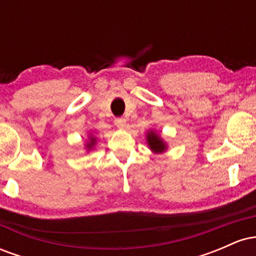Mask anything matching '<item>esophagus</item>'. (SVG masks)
I'll return each instance as SVG.
<instances>
[{
	"instance_id": "34e87169",
	"label": "esophagus",
	"mask_w": 256,
	"mask_h": 256,
	"mask_svg": "<svg viewBox=\"0 0 256 256\" xmlns=\"http://www.w3.org/2000/svg\"><path fill=\"white\" fill-rule=\"evenodd\" d=\"M114 124H116V128H122L126 124V119L122 118V116H120V118H116V120H114Z\"/></svg>"
}]
</instances>
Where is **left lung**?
Masks as SVG:
<instances>
[{"label": "left lung", "mask_w": 256, "mask_h": 256, "mask_svg": "<svg viewBox=\"0 0 256 256\" xmlns=\"http://www.w3.org/2000/svg\"><path fill=\"white\" fill-rule=\"evenodd\" d=\"M146 140H148L149 146H150L152 150L161 152L166 149V146L165 143H164V140H161L155 132H150V134H148V136H146Z\"/></svg>", "instance_id": "obj_1"}]
</instances>
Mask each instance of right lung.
Instances as JSON below:
<instances>
[{
  "label": "right lung",
  "mask_w": 256,
  "mask_h": 256,
  "mask_svg": "<svg viewBox=\"0 0 256 256\" xmlns=\"http://www.w3.org/2000/svg\"><path fill=\"white\" fill-rule=\"evenodd\" d=\"M94 144H95V138H91L90 143H88L86 146H88V148H89V149H91V146H92Z\"/></svg>",
  "instance_id": "right-lung-1"
}]
</instances>
